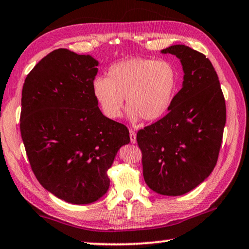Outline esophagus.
Here are the masks:
<instances>
[{
	"instance_id": "34e87169",
	"label": "esophagus",
	"mask_w": 249,
	"mask_h": 249,
	"mask_svg": "<svg viewBox=\"0 0 249 249\" xmlns=\"http://www.w3.org/2000/svg\"><path fill=\"white\" fill-rule=\"evenodd\" d=\"M129 139H131V143H136V133L133 129H129Z\"/></svg>"
}]
</instances>
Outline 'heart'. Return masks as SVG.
Listing matches in <instances>:
<instances>
[{"instance_id":"heart-1","label":"heart","mask_w":249,"mask_h":249,"mask_svg":"<svg viewBox=\"0 0 249 249\" xmlns=\"http://www.w3.org/2000/svg\"><path fill=\"white\" fill-rule=\"evenodd\" d=\"M178 89V72L171 62L152 58H128L112 65L107 78L97 77L93 92L102 110L118 118L123 108L132 122H153L166 114Z\"/></svg>"}]
</instances>
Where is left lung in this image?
<instances>
[{
	"mask_svg": "<svg viewBox=\"0 0 249 249\" xmlns=\"http://www.w3.org/2000/svg\"><path fill=\"white\" fill-rule=\"evenodd\" d=\"M163 54L178 57L183 88L168 113L137 132L143 176L157 194L179 196L211 175L222 145L226 105L218 76L204 54L186 45H172Z\"/></svg>",
	"mask_w": 249,
	"mask_h": 249,
	"instance_id": "1",
	"label": "left lung"
}]
</instances>
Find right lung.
<instances>
[{"label":"right lung","mask_w":249,"mask_h":249,"mask_svg":"<svg viewBox=\"0 0 249 249\" xmlns=\"http://www.w3.org/2000/svg\"><path fill=\"white\" fill-rule=\"evenodd\" d=\"M98 62L66 49L43 57L25 78L19 128L39 184L76 205L109 187L108 168L129 143L125 125L102 114L93 92Z\"/></svg>","instance_id":"right-lung-1"}]
</instances>
